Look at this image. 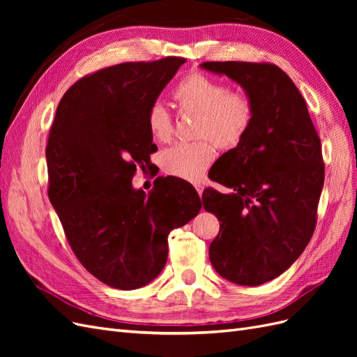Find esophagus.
<instances>
[{
  "label": "esophagus",
  "instance_id": "esophagus-1",
  "mask_svg": "<svg viewBox=\"0 0 357 357\" xmlns=\"http://www.w3.org/2000/svg\"><path fill=\"white\" fill-rule=\"evenodd\" d=\"M195 188H197V192H198V195L201 197V195H202V192H204V186H202V185H197Z\"/></svg>",
  "mask_w": 357,
  "mask_h": 357
}]
</instances>
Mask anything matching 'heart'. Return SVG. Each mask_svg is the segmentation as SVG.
I'll list each match as a JSON object with an SVG mask.
<instances>
[{
	"label": "heart",
	"instance_id": "1",
	"mask_svg": "<svg viewBox=\"0 0 357 357\" xmlns=\"http://www.w3.org/2000/svg\"><path fill=\"white\" fill-rule=\"evenodd\" d=\"M181 114L195 113L193 135L198 139L177 143L164 150L160 165L167 174L198 181L214 160L215 143L229 150L238 146L255 121V101L244 91H229L225 83L199 71H192L172 91ZM149 132L158 142H168L174 131V121L164 105L155 102L146 114Z\"/></svg>",
	"mask_w": 357,
	"mask_h": 357
}]
</instances>
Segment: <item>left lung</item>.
I'll list each match as a JSON object with an SVG mask.
<instances>
[{
    "label": "left lung",
    "mask_w": 357,
    "mask_h": 357,
    "mask_svg": "<svg viewBox=\"0 0 357 357\" xmlns=\"http://www.w3.org/2000/svg\"><path fill=\"white\" fill-rule=\"evenodd\" d=\"M240 83L255 101V121L243 142L223 153L213 174L228 193L207 188L204 208L219 219L210 261L241 286L269 282L305 250L317 223L325 181L320 138L305 100L271 62H202Z\"/></svg>",
    "instance_id": "8db88e82"
}]
</instances>
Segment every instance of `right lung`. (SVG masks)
I'll return each mask as SVG.
<instances>
[{
    "instance_id": "obj_1",
    "label": "right lung",
    "mask_w": 357,
    "mask_h": 357,
    "mask_svg": "<svg viewBox=\"0 0 357 357\" xmlns=\"http://www.w3.org/2000/svg\"><path fill=\"white\" fill-rule=\"evenodd\" d=\"M185 58L123 62L86 74L63 93L46 159L49 199L79 262L104 284L134 290L155 280L168 235L201 210L190 183L159 178L146 197L137 167L158 147L146 114Z\"/></svg>"
}]
</instances>
